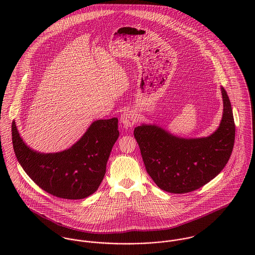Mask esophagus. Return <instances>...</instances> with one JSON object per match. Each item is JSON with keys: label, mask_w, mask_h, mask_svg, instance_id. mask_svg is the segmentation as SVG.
<instances>
[{"label": "esophagus", "mask_w": 255, "mask_h": 255, "mask_svg": "<svg viewBox=\"0 0 255 255\" xmlns=\"http://www.w3.org/2000/svg\"><path fill=\"white\" fill-rule=\"evenodd\" d=\"M138 122V116L134 111H126L121 116V123L126 127H133Z\"/></svg>", "instance_id": "34e87169"}]
</instances>
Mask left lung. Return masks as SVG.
Returning a JSON list of instances; mask_svg holds the SVG:
<instances>
[{"label":"left lung","mask_w":255,"mask_h":255,"mask_svg":"<svg viewBox=\"0 0 255 255\" xmlns=\"http://www.w3.org/2000/svg\"><path fill=\"white\" fill-rule=\"evenodd\" d=\"M224 113L218 129L208 137L185 139L156 126L134 128L146 171L161 189L187 193L213 180L228 163L236 127L230 99L222 87Z\"/></svg>","instance_id":"left-lung-1"}]
</instances>
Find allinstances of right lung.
<instances>
[{
  "label": "right lung",
  "mask_w": 255,
  "mask_h": 255,
  "mask_svg": "<svg viewBox=\"0 0 255 255\" xmlns=\"http://www.w3.org/2000/svg\"><path fill=\"white\" fill-rule=\"evenodd\" d=\"M119 135L117 118L99 120L72 148L41 154L25 145L14 122L11 125L15 156L29 178L46 192L73 200L85 198L98 189Z\"/></svg>",
  "instance_id": "add662e5"
}]
</instances>
